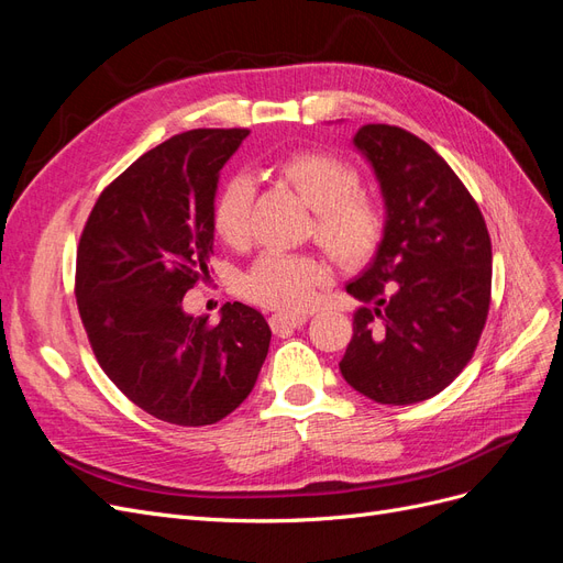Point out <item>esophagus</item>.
Here are the masks:
<instances>
[{
    "label": "esophagus",
    "mask_w": 563,
    "mask_h": 563,
    "mask_svg": "<svg viewBox=\"0 0 563 563\" xmlns=\"http://www.w3.org/2000/svg\"><path fill=\"white\" fill-rule=\"evenodd\" d=\"M306 316H287V313H276L268 318V324L271 330H274L276 334H285V332H292L297 328H301V324H306Z\"/></svg>",
    "instance_id": "esophagus-1"
}]
</instances>
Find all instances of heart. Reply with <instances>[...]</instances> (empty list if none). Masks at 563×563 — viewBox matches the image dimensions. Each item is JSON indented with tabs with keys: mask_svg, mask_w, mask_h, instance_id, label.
Segmentation results:
<instances>
[{
	"mask_svg": "<svg viewBox=\"0 0 563 563\" xmlns=\"http://www.w3.org/2000/svg\"><path fill=\"white\" fill-rule=\"evenodd\" d=\"M276 175L313 210L311 233L343 268L367 264L384 241L386 212L376 198L357 191L360 173L328 152H297L276 163ZM252 185L231 177L212 206V229L220 241L241 247L250 233ZM330 268L316 255L264 252L239 280V292L252 303L299 313L316 299Z\"/></svg>",
	"mask_w": 563,
	"mask_h": 563,
	"instance_id": "b5f03b06",
	"label": "heart"
}]
</instances>
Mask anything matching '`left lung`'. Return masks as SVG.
I'll return each instance as SVG.
<instances>
[{"label":"left lung","instance_id":"left-lung-1","mask_svg":"<svg viewBox=\"0 0 563 563\" xmlns=\"http://www.w3.org/2000/svg\"><path fill=\"white\" fill-rule=\"evenodd\" d=\"M386 203L374 262L346 292L360 299L339 369L380 405L442 393L475 355L492 303V239L477 201L428 142L388 123L353 137Z\"/></svg>","mask_w":563,"mask_h":563}]
</instances>
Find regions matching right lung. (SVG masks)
Returning a JSON list of instances; mask_svg holds the SVG:
<instances>
[{"label":"right lung","mask_w":563,"mask_h":563,"mask_svg":"<svg viewBox=\"0 0 563 563\" xmlns=\"http://www.w3.org/2000/svg\"><path fill=\"white\" fill-rule=\"evenodd\" d=\"M247 129H196L142 154L90 210L75 295L102 372L133 405L173 426L222 421L255 388L268 353L264 316L224 303L220 322L183 299L208 276L212 206Z\"/></svg>","instance_id":"right-lung-1"}]
</instances>
